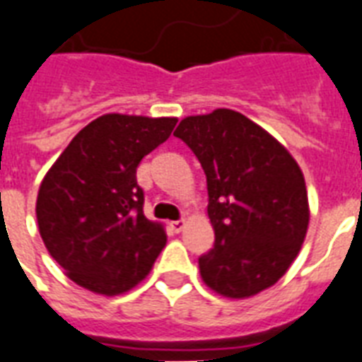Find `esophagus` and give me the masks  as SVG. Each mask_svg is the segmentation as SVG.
Here are the masks:
<instances>
[{
  "instance_id": "1",
  "label": "esophagus",
  "mask_w": 362,
  "mask_h": 362,
  "mask_svg": "<svg viewBox=\"0 0 362 362\" xmlns=\"http://www.w3.org/2000/svg\"><path fill=\"white\" fill-rule=\"evenodd\" d=\"M184 226H186L184 220H175V222H170V230L175 231V233H180L184 230Z\"/></svg>"
}]
</instances>
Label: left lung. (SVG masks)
<instances>
[{
	"mask_svg": "<svg viewBox=\"0 0 362 362\" xmlns=\"http://www.w3.org/2000/svg\"><path fill=\"white\" fill-rule=\"evenodd\" d=\"M175 136L206 176L214 247L199 258L205 285L235 300L275 285L310 224L305 180L294 157L255 121L226 107L182 119Z\"/></svg>",
	"mask_w": 362,
	"mask_h": 362,
	"instance_id": "obj_1",
	"label": "left lung"
}]
</instances>
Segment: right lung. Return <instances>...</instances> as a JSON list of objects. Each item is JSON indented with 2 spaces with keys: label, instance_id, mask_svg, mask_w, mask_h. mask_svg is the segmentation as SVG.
Returning <instances> with one entry per match:
<instances>
[{
  "label": "right lung",
  "instance_id": "add662e5",
  "mask_svg": "<svg viewBox=\"0 0 362 362\" xmlns=\"http://www.w3.org/2000/svg\"><path fill=\"white\" fill-rule=\"evenodd\" d=\"M176 117L106 114L83 127L45 175L35 216L49 255L74 283L117 296L150 273L167 243L144 216L140 161L163 144Z\"/></svg>",
  "mask_w": 362,
  "mask_h": 362
}]
</instances>
